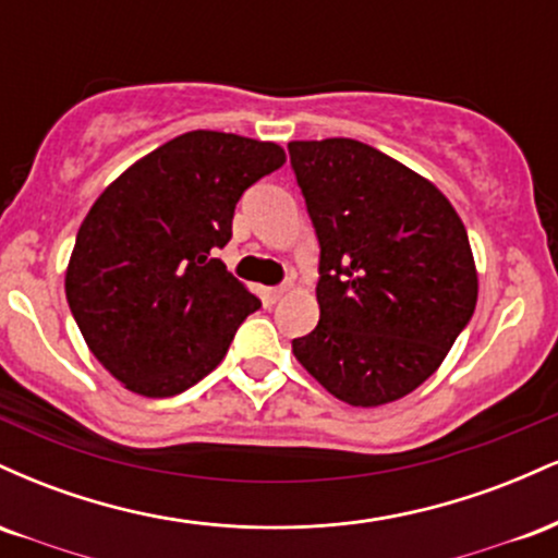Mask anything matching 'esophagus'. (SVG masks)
I'll return each instance as SVG.
<instances>
[{
  "mask_svg": "<svg viewBox=\"0 0 558 558\" xmlns=\"http://www.w3.org/2000/svg\"><path fill=\"white\" fill-rule=\"evenodd\" d=\"M286 293V286H272V288H265V301L267 304H275V301L283 299Z\"/></svg>",
  "mask_w": 558,
  "mask_h": 558,
  "instance_id": "34e87169",
  "label": "esophagus"
}]
</instances>
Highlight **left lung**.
Listing matches in <instances>:
<instances>
[{"label": "left lung", "mask_w": 558, "mask_h": 558, "mask_svg": "<svg viewBox=\"0 0 558 558\" xmlns=\"http://www.w3.org/2000/svg\"><path fill=\"white\" fill-rule=\"evenodd\" d=\"M288 155L319 241V323L293 354L351 407L401 399L475 312L464 222L430 181L362 141H291Z\"/></svg>", "instance_id": "8db88e82"}]
</instances>
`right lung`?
Listing matches in <instances>:
<instances>
[{
  "label": "right lung",
  "instance_id": "obj_1",
  "mask_svg": "<svg viewBox=\"0 0 558 558\" xmlns=\"http://www.w3.org/2000/svg\"><path fill=\"white\" fill-rule=\"evenodd\" d=\"M286 162L272 141L191 131L131 165L88 209L65 275L92 354L128 390L168 399L226 356L259 299L215 259L243 191Z\"/></svg>",
  "mask_w": 558,
  "mask_h": 558
}]
</instances>
